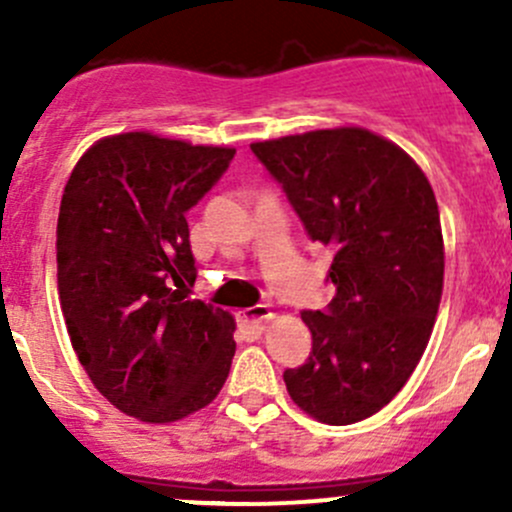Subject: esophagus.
Wrapping results in <instances>:
<instances>
[{"label": "esophagus", "mask_w": 512, "mask_h": 512, "mask_svg": "<svg viewBox=\"0 0 512 512\" xmlns=\"http://www.w3.org/2000/svg\"><path fill=\"white\" fill-rule=\"evenodd\" d=\"M237 319H240L242 327L247 329V332L252 334H262L267 329V324H270L272 319V312L267 307H252V309H242L240 314H237Z\"/></svg>", "instance_id": "34e87169"}]
</instances>
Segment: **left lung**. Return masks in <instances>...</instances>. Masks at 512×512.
<instances>
[{
	"instance_id": "left-lung-1",
	"label": "left lung",
	"mask_w": 512,
	"mask_h": 512,
	"mask_svg": "<svg viewBox=\"0 0 512 512\" xmlns=\"http://www.w3.org/2000/svg\"><path fill=\"white\" fill-rule=\"evenodd\" d=\"M309 240L332 247L327 309H304L312 352L285 371L294 404L329 426L384 409L414 374L443 292L438 203L423 170L366 128L252 143Z\"/></svg>"
}]
</instances>
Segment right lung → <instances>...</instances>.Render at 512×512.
<instances>
[{
  "label": "right lung",
  "mask_w": 512,
  "mask_h": 512,
  "mask_svg": "<svg viewBox=\"0 0 512 512\" xmlns=\"http://www.w3.org/2000/svg\"><path fill=\"white\" fill-rule=\"evenodd\" d=\"M232 158L235 148L118 133L64 188L56 270L71 347L96 389L146 423L205 409L230 374L235 319L183 289L198 277L185 213Z\"/></svg>",
  "instance_id": "1"
}]
</instances>
